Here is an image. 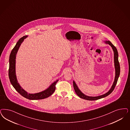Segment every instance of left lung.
I'll list each match as a JSON object with an SVG mask.
<instances>
[{
  "label": "left lung",
  "mask_w": 130,
  "mask_h": 130,
  "mask_svg": "<svg viewBox=\"0 0 130 130\" xmlns=\"http://www.w3.org/2000/svg\"><path fill=\"white\" fill-rule=\"evenodd\" d=\"M105 43L107 44L110 45L111 46L112 49L113 50V52H114V66H115V79H114V81L113 82V84L112 85L111 88L106 94L99 95V96H87L84 94H83L81 92V90L79 89V88L76 85L75 82L73 81V87H74V89L75 90V92L76 94H77V95L79 96L81 99H84L87 100L92 101V100H98L99 99L104 98L105 97H106L109 94H110L112 93L115 87V86L116 85L117 81H118L119 77L120 76V63H119V60H118V52L116 47L113 45L109 41H105Z\"/></svg>",
  "instance_id": "8db88e82"
}]
</instances>
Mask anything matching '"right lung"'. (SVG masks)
<instances>
[{
	"mask_svg": "<svg viewBox=\"0 0 130 130\" xmlns=\"http://www.w3.org/2000/svg\"><path fill=\"white\" fill-rule=\"evenodd\" d=\"M27 36H24L21 38L17 42L15 46L12 50L10 56H9V80L11 85L13 86L14 88L20 94L26 99L30 100H38L47 98L52 95L56 89V85L58 80L54 82L49 87L44 91L37 93L36 94H28L22 87L20 86L18 83L17 79L16 71H15V64H16V56L18 52L21 44L23 43L24 40L27 38Z\"/></svg>",
	"mask_w": 130,
	"mask_h": 130,
	"instance_id": "right-lung-1",
	"label": "right lung"
}]
</instances>
